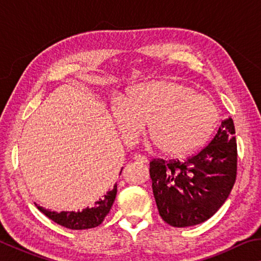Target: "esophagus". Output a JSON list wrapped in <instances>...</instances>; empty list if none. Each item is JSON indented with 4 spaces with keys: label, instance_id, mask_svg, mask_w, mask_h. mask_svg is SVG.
<instances>
[{
    "label": "esophagus",
    "instance_id": "obj_1",
    "mask_svg": "<svg viewBox=\"0 0 261 261\" xmlns=\"http://www.w3.org/2000/svg\"><path fill=\"white\" fill-rule=\"evenodd\" d=\"M134 160H135L136 162H138V163H147V162H148L147 158L144 156V155H140V154H135Z\"/></svg>",
    "mask_w": 261,
    "mask_h": 261
}]
</instances>
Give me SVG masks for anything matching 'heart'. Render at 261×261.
Returning <instances> with one entry per match:
<instances>
[{
  "mask_svg": "<svg viewBox=\"0 0 261 261\" xmlns=\"http://www.w3.org/2000/svg\"><path fill=\"white\" fill-rule=\"evenodd\" d=\"M110 113L126 145L138 140L147 121L152 146H160L163 153L175 156L201 147L213 134L219 116L213 101L168 81L134 87L113 101Z\"/></svg>",
  "mask_w": 261,
  "mask_h": 261,
  "instance_id": "heart-1",
  "label": "heart"
}]
</instances>
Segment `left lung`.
Returning <instances> with one entry per match:
<instances>
[{
  "instance_id": "left-lung-1",
  "label": "left lung",
  "mask_w": 261,
  "mask_h": 261,
  "mask_svg": "<svg viewBox=\"0 0 261 261\" xmlns=\"http://www.w3.org/2000/svg\"><path fill=\"white\" fill-rule=\"evenodd\" d=\"M237 144L231 117L196 155L179 160L149 162V176L159 214L177 228L205 222L227 200L235 184Z\"/></svg>"
}]
</instances>
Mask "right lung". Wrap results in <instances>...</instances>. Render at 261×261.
Returning <instances> with one entry per match:
<instances>
[{"instance_id": "right-lung-1", "label": "right lung", "mask_w": 261, "mask_h": 261, "mask_svg": "<svg viewBox=\"0 0 261 261\" xmlns=\"http://www.w3.org/2000/svg\"><path fill=\"white\" fill-rule=\"evenodd\" d=\"M116 193L117 184H115L113 190H110V191L106 193L105 196L101 197L99 200H96L93 206L86 207V208H84L83 211L78 212L63 211L57 213L55 211L46 210L41 206L37 205V207L41 213L45 214L47 218H49L57 224H60V226L68 229H72V230H84V229L95 228L102 223V221L109 213L110 208H112L115 197H116Z\"/></svg>"}]
</instances>
